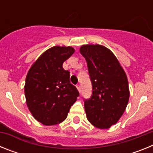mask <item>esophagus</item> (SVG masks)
Segmentation results:
<instances>
[{
    "mask_svg": "<svg viewBox=\"0 0 153 153\" xmlns=\"http://www.w3.org/2000/svg\"><path fill=\"white\" fill-rule=\"evenodd\" d=\"M76 88H77L78 91H79V93H80V92H81V87H80V85H77V86H76Z\"/></svg>",
    "mask_w": 153,
    "mask_h": 153,
    "instance_id": "1",
    "label": "esophagus"
}]
</instances>
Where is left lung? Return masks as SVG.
Masks as SVG:
<instances>
[{
	"mask_svg": "<svg viewBox=\"0 0 153 153\" xmlns=\"http://www.w3.org/2000/svg\"><path fill=\"white\" fill-rule=\"evenodd\" d=\"M93 85V93L84 108L89 122L99 129H108L119 121L129 99L126 74L113 53L100 44L81 46Z\"/></svg>",
	"mask_w": 153,
	"mask_h": 153,
	"instance_id": "left-lung-1",
	"label": "left lung"
}]
</instances>
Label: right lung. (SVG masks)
Returning <instances> with one entry per match:
<instances>
[{"label":"right lung","mask_w":153,"mask_h":153,"mask_svg":"<svg viewBox=\"0 0 153 153\" xmlns=\"http://www.w3.org/2000/svg\"><path fill=\"white\" fill-rule=\"evenodd\" d=\"M75 51L71 47L55 46L32 64L26 76L24 93L32 116L45 126L66 120L79 92L70 82V72L63 63Z\"/></svg>","instance_id":"obj_1"}]
</instances>
